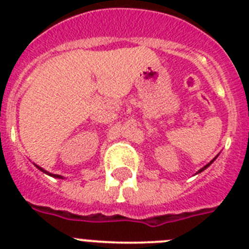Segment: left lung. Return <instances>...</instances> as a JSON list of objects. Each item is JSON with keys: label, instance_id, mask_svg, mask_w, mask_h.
I'll return each instance as SVG.
<instances>
[{"label": "left lung", "instance_id": "obj_1", "mask_svg": "<svg viewBox=\"0 0 249 249\" xmlns=\"http://www.w3.org/2000/svg\"><path fill=\"white\" fill-rule=\"evenodd\" d=\"M216 159H217V156H216V158H214V159L212 160V161H211V163H208V164H207V165H205V166H203V168H201V169L199 170V172H197V173H200V172H203V170H204V169H207V168H208V166L211 165V164H212L213 161H214V160H216Z\"/></svg>", "mask_w": 249, "mask_h": 249}]
</instances>
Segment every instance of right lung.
I'll use <instances>...</instances> for the list:
<instances>
[{
  "instance_id": "obj_1",
  "label": "right lung",
  "mask_w": 249,
  "mask_h": 249,
  "mask_svg": "<svg viewBox=\"0 0 249 249\" xmlns=\"http://www.w3.org/2000/svg\"><path fill=\"white\" fill-rule=\"evenodd\" d=\"M35 165H36V164H35ZM37 168H38V169L41 170V172H44V173H46V174H49V176H52V177H55V178H63L62 177V176H59V174H53V173H49V172H46V170L45 169H42V168H41V166H38V165H36Z\"/></svg>"
}]
</instances>
